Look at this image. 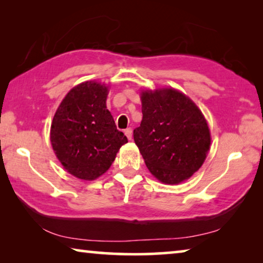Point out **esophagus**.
Returning a JSON list of instances; mask_svg holds the SVG:
<instances>
[{
    "label": "esophagus",
    "instance_id": "esophagus-1",
    "mask_svg": "<svg viewBox=\"0 0 263 263\" xmlns=\"http://www.w3.org/2000/svg\"><path fill=\"white\" fill-rule=\"evenodd\" d=\"M124 133H125V136L127 137L128 140H132V128L131 127L126 128V130L124 131Z\"/></svg>",
    "mask_w": 263,
    "mask_h": 263
}]
</instances>
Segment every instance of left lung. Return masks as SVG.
Instances as JSON below:
<instances>
[{
    "instance_id": "obj_1",
    "label": "left lung",
    "mask_w": 263,
    "mask_h": 263,
    "mask_svg": "<svg viewBox=\"0 0 263 263\" xmlns=\"http://www.w3.org/2000/svg\"><path fill=\"white\" fill-rule=\"evenodd\" d=\"M141 111L133 138L148 171L166 184L188 180L210 149V130L202 111L173 88L142 90Z\"/></svg>"
}]
</instances>
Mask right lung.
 Segmentation results:
<instances>
[{
	"mask_svg": "<svg viewBox=\"0 0 263 263\" xmlns=\"http://www.w3.org/2000/svg\"><path fill=\"white\" fill-rule=\"evenodd\" d=\"M108 87L86 81L70 89L57 109L51 144L69 174L84 181L103 175L127 138L106 109Z\"/></svg>",
	"mask_w": 263,
	"mask_h": 263,
	"instance_id": "1",
	"label": "right lung"
}]
</instances>
